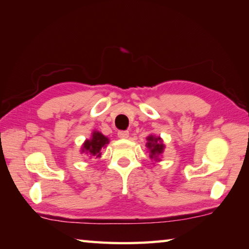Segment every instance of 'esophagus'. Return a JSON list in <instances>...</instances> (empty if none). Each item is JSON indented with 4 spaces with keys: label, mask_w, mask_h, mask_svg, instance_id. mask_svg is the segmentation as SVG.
I'll list each match as a JSON object with an SVG mask.
<instances>
[{
    "label": "esophagus",
    "mask_w": 249,
    "mask_h": 249,
    "mask_svg": "<svg viewBox=\"0 0 249 249\" xmlns=\"http://www.w3.org/2000/svg\"><path fill=\"white\" fill-rule=\"evenodd\" d=\"M117 136H119V138H121V140H126V138H128L129 133L127 130H120V132L117 133Z\"/></svg>",
    "instance_id": "obj_1"
}]
</instances>
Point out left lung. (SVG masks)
I'll return each instance as SVG.
<instances>
[{
	"label": "left lung",
	"instance_id": "obj_1",
	"mask_svg": "<svg viewBox=\"0 0 249 249\" xmlns=\"http://www.w3.org/2000/svg\"><path fill=\"white\" fill-rule=\"evenodd\" d=\"M147 142L146 147L149 151V158L155 162H159L161 160V156L165 151V144H163L162 138L160 136H155L150 134L149 136L146 137Z\"/></svg>",
	"mask_w": 249,
	"mask_h": 249
}]
</instances>
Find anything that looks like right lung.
I'll list each match as a JSON object with an SVG mask.
<instances>
[{
    "label": "right lung",
    "mask_w": 249,
    "mask_h": 249,
    "mask_svg": "<svg viewBox=\"0 0 249 249\" xmlns=\"http://www.w3.org/2000/svg\"><path fill=\"white\" fill-rule=\"evenodd\" d=\"M109 140L98 130H93L90 140H86L81 147V154H86L89 157H101V150L105 148Z\"/></svg>",
    "instance_id": "right-lung-1"
}]
</instances>
